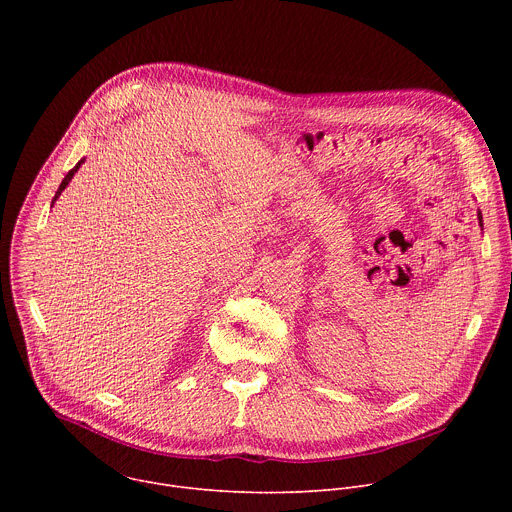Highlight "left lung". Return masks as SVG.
<instances>
[{
	"mask_svg": "<svg viewBox=\"0 0 512 512\" xmlns=\"http://www.w3.org/2000/svg\"><path fill=\"white\" fill-rule=\"evenodd\" d=\"M480 223H482V216H480Z\"/></svg>",
	"mask_w": 512,
	"mask_h": 512,
	"instance_id": "obj_1",
	"label": "left lung"
}]
</instances>
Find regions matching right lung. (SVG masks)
I'll list each match as a JSON object with an SVG mask.
<instances>
[{"instance_id": "obj_1", "label": "right lung", "mask_w": 512, "mask_h": 512, "mask_svg": "<svg viewBox=\"0 0 512 512\" xmlns=\"http://www.w3.org/2000/svg\"><path fill=\"white\" fill-rule=\"evenodd\" d=\"M79 166H81V162H79V164H77V166H75V168H72V170H70V172H68V174H66V176H64V180H62V184H60V188H58V192H56V196H54V200H56V198H58V196H60V192H62V190H64V188H66V184H68V182H70V180H72V176H75V172H77V170H79ZM54 200H52V202H54Z\"/></svg>"}]
</instances>
